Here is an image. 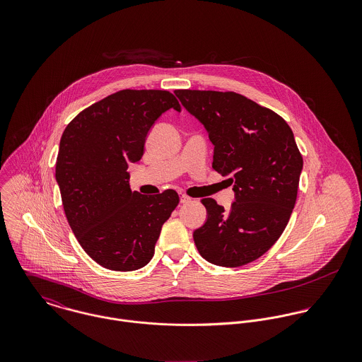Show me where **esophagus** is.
<instances>
[{
	"label": "esophagus",
	"mask_w": 362,
	"mask_h": 362,
	"mask_svg": "<svg viewBox=\"0 0 362 362\" xmlns=\"http://www.w3.org/2000/svg\"><path fill=\"white\" fill-rule=\"evenodd\" d=\"M180 202H181V204H189V202H192V198L188 197V195H185V194H182V195L180 197Z\"/></svg>",
	"instance_id": "1"
}]
</instances>
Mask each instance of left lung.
Returning a JSON list of instances; mask_svg holds the SVG:
<instances>
[{
    "instance_id": "left-lung-1",
    "label": "left lung",
    "mask_w": 362,
    "mask_h": 362,
    "mask_svg": "<svg viewBox=\"0 0 362 362\" xmlns=\"http://www.w3.org/2000/svg\"><path fill=\"white\" fill-rule=\"evenodd\" d=\"M204 124L214 145L211 167L233 184L228 211L204 198L205 224L194 231L207 262L235 267L267 252L283 234L297 201L303 156L288 124L274 111L234 92L175 90Z\"/></svg>"
}]
</instances>
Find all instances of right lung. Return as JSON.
I'll use <instances>...</instances> for the list:
<instances>
[{"instance_id": "obj_1", "label": "right lung", "mask_w": 362, "mask_h": 362, "mask_svg": "<svg viewBox=\"0 0 362 362\" xmlns=\"http://www.w3.org/2000/svg\"><path fill=\"white\" fill-rule=\"evenodd\" d=\"M170 108L181 111L167 90H119L81 111L61 136L55 180L66 220L85 252L105 269L148 264L180 202L174 189L131 191L127 171L142 158L151 128Z\"/></svg>"}]
</instances>
